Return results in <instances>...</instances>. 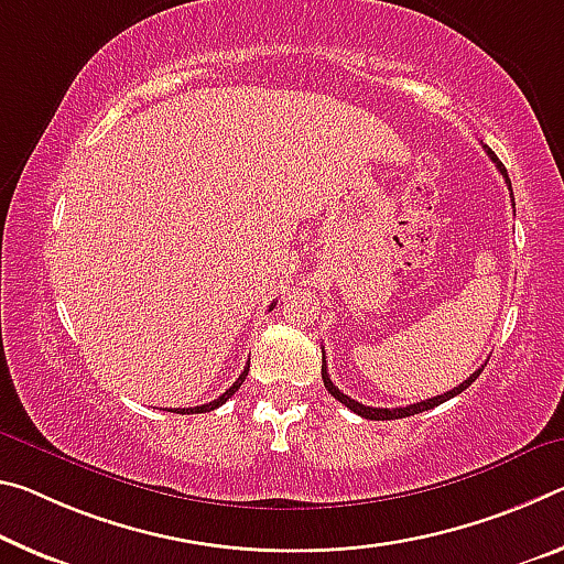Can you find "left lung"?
Segmentation results:
<instances>
[{"label": "left lung", "instance_id": "8db88e82", "mask_svg": "<svg viewBox=\"0 0 564 564\" xmlns=\"http://www.w3.org/2000/svg\"><path fill=\"white\" fill-rule=\"evenodd\" d=\"M485 150H487V155H489L491 163H495V165H497V170H499V173H502L505 183L509 185V191H512V183H509V175H507V170H505V165H502V160H499L495 153H491V148H487V145H485ZM481 369H485V366H481ZM481 369H477L475 373H471V377H469L467 381H462L459 387H454L452 391H446V394H442V397H432V399H426V401H416V404L399 406V409H377V406H364V404H359V401H354L351 397H346L344 391H338L336 383L330 381V377H328V366H326V359H324V364H321V379H324V387L328 389V394L334 397V399L341 401L344 406L351 409L354 414H359V416H364V419H371V422H387V419H404V416H414V414H419V411L434 409V406L444 404V401L454 399V397H457V394H462L464 389L471 387V381H477V377H479V373H481Z\"/></svg>", "mask_w": 564, "mask_h": 564}]
</instances>
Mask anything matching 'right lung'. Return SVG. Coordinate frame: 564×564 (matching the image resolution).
<instances>
[{
  "mask_svg": "<svg viewBox=\"0 0 564 564\" xmlns=\"http://www.w3.org/2000/svg\"><path fill=\"white\" fill-rule=\"evenodd\" d=\"M248 369H250V364L246 366V369L243 371H240V377L234 381V387H230V389H226V391H223V394L218 397V399H213L210 401V404H203V406H193V409H170V411H175V414H193V411H195V414H203V411H213V409H218L220 404H226V401L230 399V397H234L236 394V391L240 389V383H243L246 381V377H248Z\"/></svg>",
  "mask_w": 564,
  "mask_h": 564,
  "instance_id": "obj_1",
  "label": "right lung"
}]
</instances>
